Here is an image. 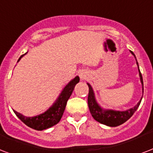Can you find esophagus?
I'll return each instance as SVG.
<instances>
[{
    "label": "esophagus",
    "instance_id": "1",
    "mask_svg": "<svg viewBox=\"0 0 153 153\" xmlns=\"http://www.w3.org/2000/svg\"><path fill=\"white\" fill-rule=\"evenodd\" d=\"M79 78H80V79L81 80H83V79H86V77H87V74H86V72L85 71H81L79 72Z\"/></svg>",
    "mask_w": 153,
    "mask_h": 153
}]
</instances>
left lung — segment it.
Segmentation results:
<instances>
[{"instance_id": "1", "label": "left lung", "mask_w": 153, "mask_h": 153, "mask_svg": "<svg viewBox=\"0 0 153 153\" xmlns=\"http://www.w3.org/2000/svg\"><path fill=\"white\" fill-rule=\"evenodd\" d=\"M131 53L134 56V58H136V64H137V67H138L139 71V76H140V80L142 84V93H144V84H143V78H142V74L140 73V68H139L138 62L136 60V55L134 54L132 51H130ZM89 87V93H88V107H89L90 112L91 114L92 117L95 119V120L98 121L99 123L104 124V125L109 126V127H117L119 125H121L122 123H125L126 121L131 118L132 115H133L135 111L137 110L141 102V99L139 101L138 103L134 106L133 108L128 109L125 111H115L112 109H105L102 108L100 105V103L97 102V100L95 98V92L94 90L92 88L90 83H87Z\"/></svg>"}]
</instances>
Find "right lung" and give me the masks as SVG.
Segmentation results:
<instances>
[{"label": "right lung", "mask_w": 153, "mask_h": 153, "mask_svg": "<svg viewBox=\"0 0 153 153\" xmlns=\"http://www.w3.org/2000/svg\"><path fill=\"white\" fill-rule=\"evenodd\" d=\"M27 52L23 54L19 58L17 62L21 60V58L24 55H25ZM79 82V77H74V79L69 82L68 83L63 87L61 93L59 94L57 100L54 101L51 107L45 111V112L39 114L35 116H30L27 117L25 115H23L21 113L17 112L13 110V112L16 114L17 117L25 123L28 127L38 130V131H42L47 128H50L55 125L60 121L62 116L63 115L64 111L66 108V102L68 101L69 98L71 97L72 92L74 91L75 85Z\"/></svg>", "instance_id": "add662e5"}]
</instances>
